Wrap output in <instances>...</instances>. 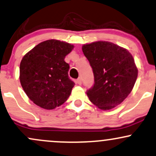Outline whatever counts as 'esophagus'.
I'll list each match as a JSON object with an SVG mask.
<instances>
[{
    "mask_svg": "<svg viewBox=\"0 0 156 156\" xmlns=\"http://www.w3.org/2000/svg\"><path fill=\"white\" fill-rule=\"evenodd\" d=\"M76 83H78V84H79V85H81V83H82V81H81V78H78V79L76 80Z\"/></svg>",
    "mask_w": 156,
    "mask_h": 156,
    "instance_id": "esophagus-1",
    "label": "esophagus"
}]
</instances>
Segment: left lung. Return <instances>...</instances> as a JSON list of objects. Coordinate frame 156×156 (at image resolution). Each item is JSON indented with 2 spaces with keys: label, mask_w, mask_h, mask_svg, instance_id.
Masks as SVG:
<instances>
[{
  "label": "left lung",
  "mask_w": 156,
  "mask_h": 156,
  "mask_svg": "<svg viewBox=\"0 0 156 156\" xmlns=\"http://www.w3.org/2000/svg\"><path fill=\"white\" fill-rule=\"evenodd\" d=\"M82 51L95 78L87 96L102 110L113 109L129 95L136 81L138 68L133 55L127 49L103 41L84 44Z\"/></svg>",
  "instance_id": "left-lung-1"
}]
</instances>
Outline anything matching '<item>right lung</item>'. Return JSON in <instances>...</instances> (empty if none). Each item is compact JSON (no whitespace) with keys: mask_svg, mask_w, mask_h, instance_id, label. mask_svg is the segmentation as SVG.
Returning a JSON list of instances; mask_svg holds the SVG:
<instances>
[{"mask_svg":"<svg viewBox=\"0 0 156 156\" xmlns=\"http://www.w3.org/2000/svg\"><path fill=\"white\" fill-rule=\"evenodd\" d=\"M73 48L69 43L51 39L38 44L23 57L20 84L37 106L49 110L68 99L75 83L68 76L69 65L64 58Z\"/></svg>","mask_w":156,"mask_h":156,"instance_id":"1","label":"right lung"}]
</instances>
